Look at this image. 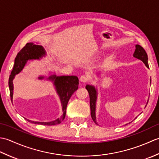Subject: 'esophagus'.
<instances>
[{
  "label": "esophagus",
  "mask_w": 159,
  "mask_h": 159,
  "mask_svg": "<svg viewBox=\"0 0 159 159\" xmlns=\"http://www.w3.org/2000/svg\"><path fill=\"white\" fill-rule=\"evenodd\" d=\"M80 82H82V83L88 82L89 76L86 75V74H83V75H82L80 77Z\"/></svg>",
  "instance_id": "esophagus-1"
}]
</instances>
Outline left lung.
Listing matches in <instances>:
<instances>
[{
    "instance_id": "8db88e82",
    "label": "left lung",
    "mask_w": 159,
    "mask_h": 159,
    "mask_svg": "<svg viewBox=\"0 0 159 159\" xmlns=\"http://www.w3.org/2000/svg\"><path fill=\"white\" fill-rule=\"evenodd\" d=\"M133 56L136 58L139 59L142 61L145 65L147 67H149L148 66V55L146 52V50L143 49V47L137 44L136 45V49L134 51ZM85 88L88 91L89 95V102H90V109H91V116L93 121L97 124V122L96 121V95L97 92L96 91V89L94 88V87L92 85H86ZM148 104V103H147Z\"/></svg>"
}]
</instances>
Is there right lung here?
Returning <instances> with one entry per match:
<instances>
[{
	"instance_id": "add662e5",
	"label": "right lung",
	"mask_w": 159,
	"mask_h": 159,
	"mask_svg": "<svg viewBox=\"0 0 159 159\" xmlns=\"http://www.w3.org/2000/svg\"><path fill=\"white\" fill-rule=\"evenodd\" d=\"M44 55L45 50L43 48V47L42 46L34 44L33 43H26L18 53L15 59L13 68L9 79V87L11 101L13 99V79H14L15 75L21 72L24 66H25L26 61H28L29 59H38ZM39 79H43V77H39ZM49 79L54 80V84L56 87L57 92L59 94L61 102L62 110L63 112V116L61 117H59L55 121H50V122H39V121H33L27 120L29 122L36 124L46 125V126H51V125L60 124L66 117V108L70 97L72 96L74 92L79 88V79L75 76H56L55 75H53L52 76H50Z\"/></svg>"
}]
</instances>
